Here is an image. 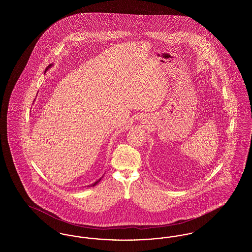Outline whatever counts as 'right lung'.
Masks as SVG:
<instances>
[{
  "instance_id": "add662e5",
  "label": "right lung",
  "mask_w": 252,
  "mask_h": 252,
  "mask_svg": "<svg viewBox=\"0 0 252 252\" xmlns=\"http://www.w3.org/2000/svg\"><path fill=\"white\" fill-rule=\"evenodd\" d=\"M51 66H52V64H50V65H49L48 67H47V68H46V70H45V72H46V71H47V70H48L49 68H50V67H51ZM101 179H102V178H101ZM101 179H100V180H96V181H95V182H94V183H93V184H91V185H88V186H87V187H94V186H95L96 184H97V183H98V182H99V181H100V180H101Z\"/></svg>"
}]
</instances>
